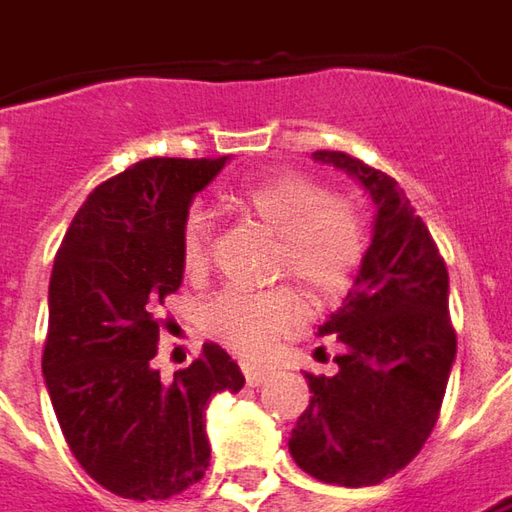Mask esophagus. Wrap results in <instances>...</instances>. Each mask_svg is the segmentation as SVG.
<instances>
[{
    "instance_id": "1",
    "label": "esophagus",
    "mask_w": 512,
    "mask_h": 512,
    "mask_svg": "<svg viewBox=\"0 0 512 512\" xmlns=\"http://www.w3.org/2000/svg\"><path fill=\"white\" fill-rule=\"evenodd\" d=\"M242 372H245L248 386H262L264 380L270 377V369H264V366H250V363H245V366H242Z\"/></svg>"
}]
</instances>
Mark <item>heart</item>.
<instances>
[{
    "instance_id": "1",
    "label": "heart",
    "mask_w": 512,
    "mask_h": 512,
    "mask_svg": "<svg viewBox=\"0 0 512 512\" xmlns=\"http://www.w3.org/2000/svg\"><path fill=\"white\" fill-rule=\"evenodd\" d=\"M242 211L276 236V273L290 276L304 296L324 304L349 290L355 279L366 228L360 211L344 197H332L307 174H279L236 194ZM211 219L202 208L185 216L183 264L200 273L208 262ZM301 321V301L290 287L262 293L228 287L205 301L202 329L239 355H262L279 335Z\"/></svg>"
}]
</instances>
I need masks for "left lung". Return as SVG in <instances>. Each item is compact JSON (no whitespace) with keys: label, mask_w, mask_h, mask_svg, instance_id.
<instances>
[{"label":"left lung","mask_w":512,"mask_h":512,"mask_svg":"<svg viewBox=\"0 0 512 512\" xmlns=\"http://www.w3.org/2000/svg\"><path fill=\"white\" fill-rule=\"evenodd\" d=\"M352 174L375 202L372 245L344 304L318 335H335V375H310V406L290 434L301 471L366 488L403 471L434 431L456 358L448 267L406 191L344 152H315Z\"/></svg>","instance_id":"1"}]
</instances>
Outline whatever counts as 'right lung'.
I'll use <instances>...</instances> for the list:
<instances>
[{"label": "right lung", "instance_id": "add662e5", "mask_svg": "<svg viewBox=\"0 0 512 512\" xmlns=\"http://www.w3.org/2000/svg\"><path fill=\"white\" fill-rule=\"evenodd\" d=\"M228 157H149L101 183L64 233L50 276L41 372L78 465L123 499H171L200 482L205 408L245 375L216 344L160 377L157 312L183 284V225Z\"/></svg>", "mask_w": 512, "mask_h": 512}]
</instances>
